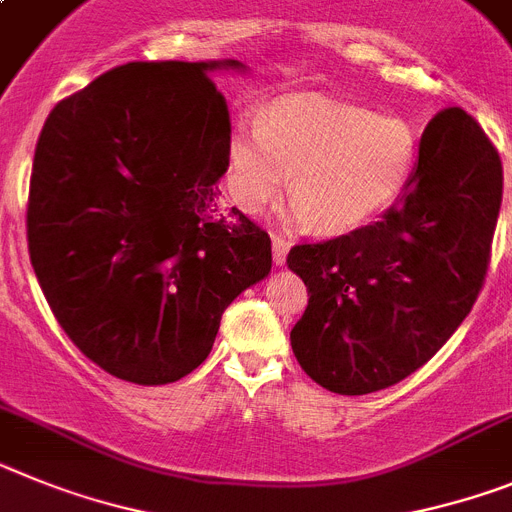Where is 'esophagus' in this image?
Segmentation results:
<instances>
[{"label":"esophagus","mask_w":512,"mask_h":512,"mask_svg":"<svg viewBox=\"0 0 512 512\" xmlns=\"http://www.w3.org/2000/svg\"><path fill=\"white\" fill-rule=\"evenodd\" d=\"M287 251H290V240L282 238V235H274L272 240V256H274V264L282 266L287 261Z\"/></svg>","instance_id":"1"}]
</instances>
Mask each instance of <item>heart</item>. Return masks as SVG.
<instances>
[{
    "instance_id": "heart-1",
    "label": "heart",
    "mask_w": 512,
    "mask_h": 512,
    "mask_svg": "<svg viewBox=\"0 0 512 512\" xmlns=\"http://www.w3.org/2000/svg\"><path fill=\"white\" fill-rule=\"evenodd\" d=\"M419 134L412 121L323 98H285L261 129L227 144V191L246 214L264 212L285 189L290 217L318 233H349L386 212L412 178Z\"/></svg>"
}]
</instances>
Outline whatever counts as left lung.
<instances>
[{"mask_svg":"<svg viewBox=\"0 0 512 512\" xmlns=\"http://www.w3.org/2000/svg\"><path fill=\"white\" fill-rule=\"evenodd\" d=\"M500 202L495 144L466 111H440L381 222L287 256L308 287L290 331L300 368L342 396L381 391L422 368L474 308Z\"/></svg>","mask_w":512,"mask_h":512,"instance_id":"1","label":"left lung"}]
</instances>
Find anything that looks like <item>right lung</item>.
I'll use <instances>...</instances> for the list:
<instances>
[{
	"mask_svg": "<svg viewBox=\"0 0 512 512\" xmlns=\"http://www.w3.org/2000/svg\"><path fill=\"white\" fill-rule=\"evenodd\" d=\"M240 61H129L48 113L28 251L82 355L137 386L207 360L225 308L272 272V240L222 209L230 113L209 80Z\"/></svg>",
	"mask_w": 512,
	"mask_h": 512,
	"instance_id": "add662e5",
	"label": "right lung"
}]
</instances>
